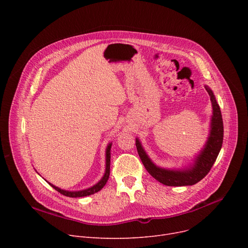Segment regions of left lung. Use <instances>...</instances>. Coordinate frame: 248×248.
Listing matches in <instances>:
<instances>
[{"label": "left lung", "instance_id": "left-lung-1", "mask_svg": "<svg viewBox=\"0 0 248 248\" xmlns=\"http://www.w3.org/2000/svg\"><path fill=\"white\" fill-rule=\"evenodd\" d=\"M208 94L210 96L213 108V115L211 120V131L209 138L205 145V148L200 153V155L195 160V164L188 170L184 171H171L165 170L155 166L147 155L144 149L141 148L140 142L136 139V146L138 154L144 164L146 170L150 173L152 177L158 180L160 183L167 186H191L198 183L209 171L213 164L215 163L218 154L222 147L223 142V121L222 114H221L220 108L215 99L212 90L205 86Z\"/></svg>", "mask_w": 248, "mask_h": 248}]
</instances>
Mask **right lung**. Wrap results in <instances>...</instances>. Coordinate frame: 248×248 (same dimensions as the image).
I'll list each match as a JSON object with an SVG mask.
<instances>
[{
  "label": "right lung",
  "instance_id": "add662e5",
  "mask_svg": "<svg viewBox=\"0 0 248 248\" xmlns=\"http://www.w3.org/2000/svg\"><path fill=\"white\" fill-rule=\"evenodd\" d=\"M110 148H111V144H109L108 146V149H107V168H106V173H104V176L102 177V179L98 182V183L96 185H94L93 187L91 188H88L86 190H82V191H76V192H69V191H65V190H61L59 189L58 187H55L54 185L50 184L52 187H53L56 191H58L60 194L64 195V196L66 197H71V198H76V197H84V196H89V195H93L98 191H100L104 185L107 184V182L108 180V177H109V168H110Z\"/></svg>",
  "mask_w": 248,
  "mask_h": 248
}]
</instances>
